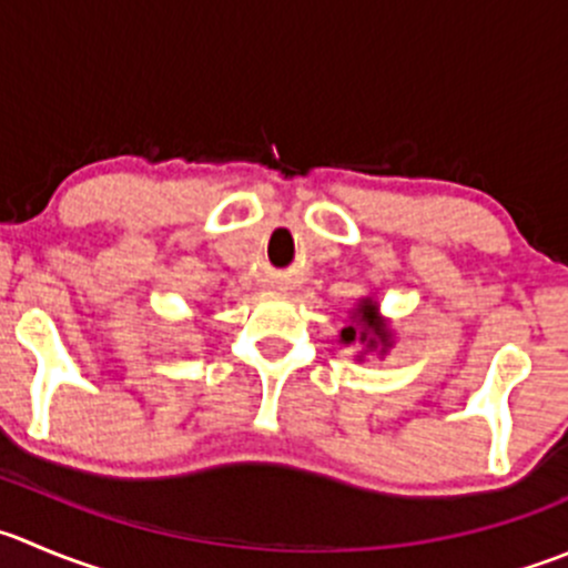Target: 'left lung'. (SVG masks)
Masks as SVG:
<instances>
[{"label": "left lung", "instance_id": "8db88e82", "mask_svg": "<svg viewBox=\"0 0 568 568\" xmlns=\"http://www.w3.org/2000/svg\"><path fill=\"white\" fill-rule=\"evenodd\" d=\"M338 344H361L363 352L355 355L357 361H363V355H368V352H377L379 357H385V352L394 346V333H390L388 322L379 316V302L374 296H361L355 302V307L349 311V322L338 333Z\"/></svg>", "mask_w": 568, "mask_h": 568}]
</instances>
